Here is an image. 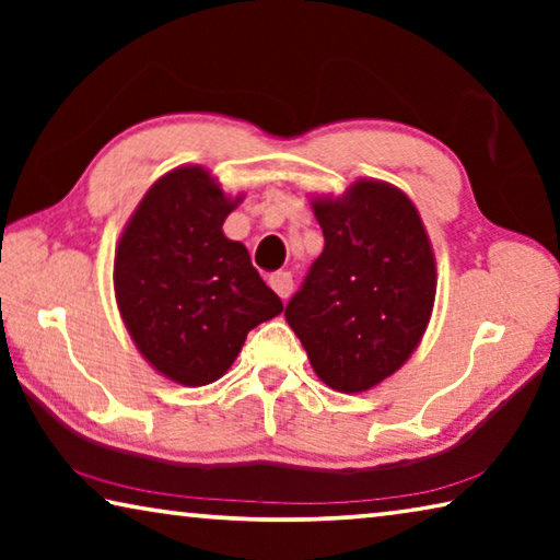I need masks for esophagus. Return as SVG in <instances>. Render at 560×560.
Wrapping results in <instances>:
<instances>
[{"label": "esophagus", "mask_w": 560, "mask_h": 560, "mask_svg": "<svg viewBox=\"0 0 560 560\" xmlns=\"http://www.w3.org/2000/svg\"><path fill=\"white\" fill-rule=\"evenodd\" d=\"M269 283H271V289L277 291L281 299H289L291 296V291H293L291 271H273L271 277H269Z\"/></svg>", "instance_id": "obj_1"}]
</instances>
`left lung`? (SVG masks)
Returning a JSON list of instances; mask_svg holds the SVG:
<instances>
[{
  "label": "left lung",
  "mask_w": 560,
  "mask_h": 560,
  "mask_svg": "<svg viewBox=\"0 0 560 560\" xmlns=\"http://www.w3.org/2000/svg\"><path fill=\"white\" fill-rule=\"evenodd\" d=\"M324 252L287 303L320 381L363 393L393 375L428 328L434 257L400 189L360 179L340 200H316Z\"/></svg>",
  "instance_id": "8db88e82"
}]
</instances>
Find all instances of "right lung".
Here are the masks:
<instances>
[{"instance_id":"right-lung-1","label":"right lung","mask_w":560,"mask_h":560,"mask_svg":"<svg viewBox=\"0 0 560 560\" xmlns=\"http://www.w3.org/2000/svg\"><path fill=\"white\" fill-rule=\"evenodd\" d=\"M234 205L207 170L177 167L148 189L120 236V316L140 353L175 383H214L246 334L283 311L246 246L222 232Z\"/></svg>"}]
</instances>
